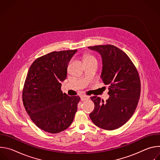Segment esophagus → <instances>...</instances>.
I'll return each mask as SVG.
<instances>
[{
	"mask_svg": "<svg viewBox=\"0 0 160 160\" xmlns=\"http://www.w3.org/2000/svg\"><path fill=\"white\" fill-rule=\"evenodd\" d=\"M80 98H81L82 101H85V100L88 99L90 98V97L88 96H85V95H82L80 96Z\"/></svg>",
	"mask_w": 160,
	"mask_h": 160,
	"instance_id": "1",
	"label": "esophagus"
}]
</instances>
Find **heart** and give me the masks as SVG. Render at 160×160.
I'll list each match as a JSON object with an SVG mask.
<instances>
[{"label": "heart", "instance_id": "obj_1", "mask_svg": "<svg viewBox=\"0 0 160 160\" xmlns=\"http://www.w3.org/2000/svg\"><path fill=\"white\" fill-rule=\"evenodd\" d=\"M90 59H96L94 57H93L92 56H90V55H87L85 57V59H84V61L85 60H90Z\"/></svg>", "mask_w": 160, "mask_h": 160}]
</instances>
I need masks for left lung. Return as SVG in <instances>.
Wrapping results in <instances>:
<instances>
[{
  "instance_id": "1",
  "label": "left lung",
  "mask_w": 160,
  "mask_h": 160,
  "mask_svg": "<svg viewBox=\"0 0 160 160\" xmlns=\"http://www.w3.org/2000/svg\"><path fill=\"white\" fill-rule=\"evenodd\" d=\"M88 48L101 54V78L105 85H109V98L106 102L98 96L90 98L95 106L90 118L101 128L117 129L132 117L138 106L141 95L138 72L129 57L114 45H95Z\"/></svg>"
}]
</instances>
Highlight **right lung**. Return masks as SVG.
I'll return each mask as SVG.
<instances>
[{"label":"right lung","instance_id":"right-lung-1","mask_svg":"<svg viewBox=\"0 0 160 160\" xmlns=\"http://www.w3.org/2000/svg\"><path fill=\"white\" fill-rule=\"evenodd\" d=\"M77 50L52 52L37 58L28 70L22 102L33 122L40 129L57 133L72 123L80 98L61 90L68 62Z\"/></svg>","mask_w":160,"mask_h":160}]
</instances>
